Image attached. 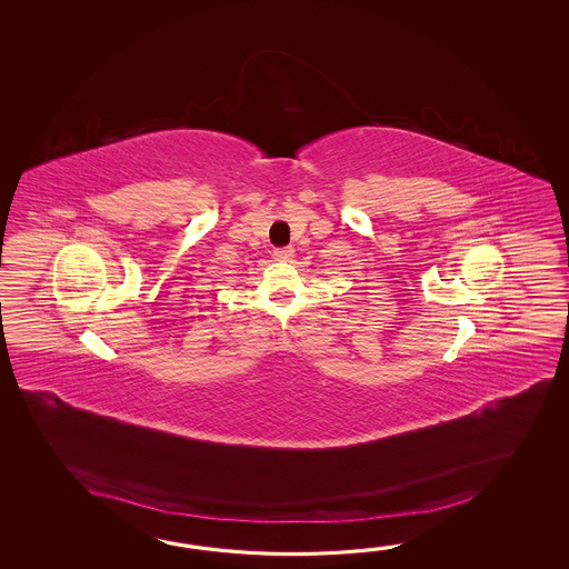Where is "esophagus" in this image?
Wrapping results in <instances>:
<instances>
[{"label":"esophagus","mask_w":569,"mask_h":569,"mask_svg":"<svg viewBox=\"0 0 569 569\" xmlns=\"http://www.w3.org/2000/svg\"><path fill=\"white\" fill-rule=\"evenodd\" d=\"M272 256L280 260V262H289L290 258L295 256V250H292V246H287V248H277Z\"/></svg>","instance_id":"obj_1"}]
</instances>
